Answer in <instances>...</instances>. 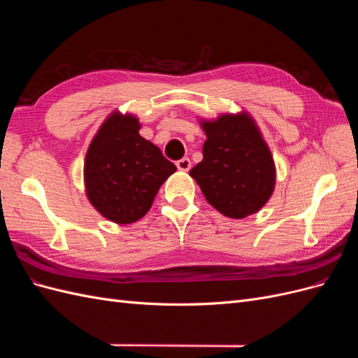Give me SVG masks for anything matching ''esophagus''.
<instances>
[{"label":"esophagus","mask_w":358,"mask_h":358,"mask_svg":"<svg viewBox=\"0 0 358 358\" xmlns=\"http://www.w3.org/2000/svg\"><path fill=\"white\" fill-rule=\"evenodd\" d=\"M176 167L182 171H188L191 169V161L189 158H180L176 161Z\"/></svg>","instance_id":"obj_1"}]
</instances>
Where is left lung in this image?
<instances>
[{
  "instance_id": "obj_1",
  "label": "left lung",
  "mask_w": 358,
  "mask_h": 358,
  "mask_svg": "<svg viewBox=\"0 0 358 358\" xmlns=\"http://www.w3.org/2000/svg\"><path fill=\"white\" fill-rule=\"evenodd\" d=\"M203 161L189 170L206 200L229 218L241 220L267 203L275 188V164L257 125L246 113L203 122Z\"/></svg>"
}]
</instances>
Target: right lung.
<instances>
[{"instance_id":"1","label":"right lung","mask_w":358,"mask_h":358,"mask_svg":"<svg viewBox=\"0 0 358 358\" xmlns=\"http://www.w3.org/2000/svg\"><path fill=\"white\" fill-rule=\"evenodd\" d=\"M138 129L137 117L113 113L94 137L85 159L90 201L104 218L117 224L145 216L159 187L176 171Z\"/></svg>"}]
</instances>
